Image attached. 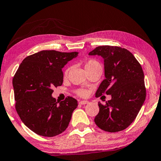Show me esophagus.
Returning <instances> with one entry per match:
<instances>
[{
  "label": "esophagus",
  "instance_id": "1",
  "mask_svg": "<svg viewBox=\"0 0 161 161\" xmlns=\"http://www.w3.org/2000/svg\"><path fill=\"white\" fill-rule=\"evenodd\" d=\"M89 103V101L87 100H81L79 102V104L80 105H86V104H88Z\"/></svg>",
  "mask_w": 161,
  "mask_h": 161
}]
</instances>
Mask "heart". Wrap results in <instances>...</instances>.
Segmentation results:
<instances>
[{"instance_id": "b5f03b06", "label": "heart", "mask_w": 161, "mask_h": 161, "mask_svg": "<svg viewBox=\"0 0 161 161\" xmlns=\"http://www.w3.org/2000/svg\"><path fill=\"white\" fill-rule=\"evenodd\" d=\"M101 67L100 63L98 62V61H97L96 60H94V59H91V60L88 61L85 64V69L86 70L88 69H90V68H92V67ZM69 68H67V69H66V71L64 72V76L67 77V75H68V72L69 71ZM78 94H80L81 96H86L87 94V92L86 91V90H79L78 91Z\"/></svg>"}]
</instances>
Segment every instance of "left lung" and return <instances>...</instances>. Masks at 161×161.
<instances>
[{
  "label": "left lung",
  "instance_id": "left-lung-1",
  "mask_svg": "<svg viewBox=\"0 0 161 161\" xmlns=\"http://www.w3.org/2000/svg\"><path fill=\"white\" fill-rule=\"evenodd\" d=\"M104 59L105 79L95 95L109 94L111 100L103 105L94 122L110 133L126 129L133 122L146 98L142 66L129 50L114 46H99L89 53Z\"/></svg>",
  "mask_w": 161,
  "mask_h": 161
}]
</instances>
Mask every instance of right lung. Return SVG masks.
Wrapping results in <instances>:
<instances>
[{"label": "right lung", "mask_w": 161, "mask_h": 161, "mask_svg": "<svg viewBox=\"0 0 161 161\" xmlns=\"http://www.w3.org/2000/svg\"><path fill=\"white\" fill-rule=\"evenodd\" d=\"M78 52L42 50L24 59L12 80L15 108L22 122L39 136L53 137L67 128L78 101H56L52 89L61 86L62 68Z\"/></svg>", "instance_id": "obj_1"}]
</instances>
